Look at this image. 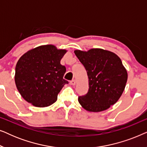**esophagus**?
<instances>
[{"label": "esophagus", "instance_id": "34e87169", "mask_svg": "<svg viewBox=\"0 0 147 147\" xmlns=\"http://www.w3.org/2000/svg\"><path fill=\"white\" fill-rule=\"evenodd\" d=\"M70 84H71V85H72V86H75L76 84V81L75 80H71V81L70 82Z\"/></svg>", "mask_w": 147, "mask_h": 147}]
</instances>
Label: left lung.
Returning <instances> with one entry per match:
<instances>
[{"mask_svg": "<svg viewBox=\"0 0 147 147\" xmlns=\"http://www.w3.org/2000/svg\"><path fill=\"white\" fill-rule=\"evenodd\" d=\"M87 71L89 90L78 102L89 112L106 110L116 103L123 93L128 74L120 57L113 52L99 48L88 51H74Z\"/></svg>", "mask_w": 147, "mask_h": 147, "instance_id": "8db88e82", "label": "left lung"}]
</instances>
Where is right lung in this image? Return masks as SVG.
Listing matches in <instances>:
<instances>
[{
  "instance_id": "obj_1",
  "label": "right lung",
  "mask_w": 147,
  "mask_h": 147,
  "mask_svg": "<svg viewBox=\"0 0 147 147\" xmlns=\"http://www.w3.org/2000/svg\"><path fill=\"white\" fill-rule=\"evenodd\" d=\"M66 49L45 45L32 49L20 57L15 67V81L22 97L36 107H47L57 99L65 84L66 68L60 63Z\"/></svg>"
}]
</instances>
